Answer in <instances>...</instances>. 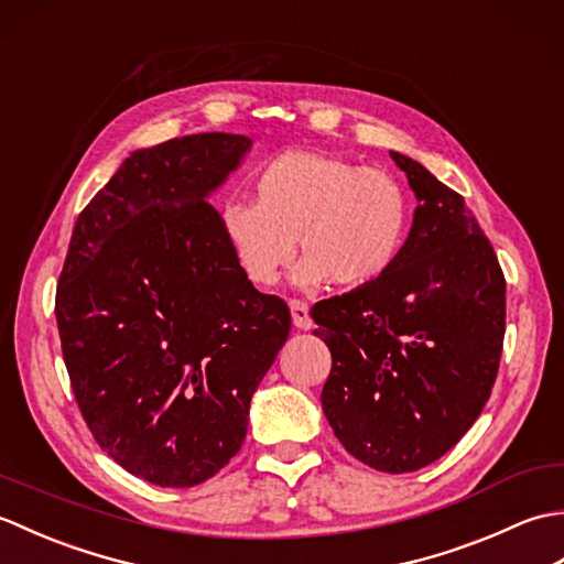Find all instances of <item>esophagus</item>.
<instances>
[{"label": "esophagus", "mask_w": 564, "mask_h": 564, "mask_svg": "<svg viewBox=\"0 0 564 564\" xmlns=\"http://www.w3.org/2000/svg\"><path fill=\"white\" fill-rule=\"evenodd\" d=\"M289 305H291L293 325H295L297 329H313V327H315L313 317H310V307H307V303H303V301H291Z\"/></svg>", "instance_id": "1"}]
</instances>
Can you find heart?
Instances as JSON below:
<instances>
[{
    "label": "heart",
    "mask_w": 564,
    "mask_h": 564,
    "mask_svg": "<svg viewBox=\"0 0 564 564\" xmlns=\"http://www.w3.org/2000/svg\"><path fill=\"white\" fill-rule=\"evenodd\" d=\"M220 230L239 271L254 285H271L295 254L303 289L327 283L364 285L380 279L406 232V196L398 178L337 154L289 150L261 166L254 203L230 200Z\"/></svg>",
    "instance_id": "heart-1"
}]
</instances>
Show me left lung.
Returning <instances> with one entry per match:
<instances>
[{"label": "left lung", "mask_w": 564, "mask_h": 564, "mask_svg": "<svg viewBox=\"0 0 564 564\" xmlns=\"http://www.w3.org/2000/svg\"><path fill=\"white\" fill-rule=\"evenodd\" d=\"M419 206L380 279L313 307L332 351L322 410L354 458L382 473L438 460L480 416L505 341L507 283L463 196L390 152Z\"/></svg>", "instance_id": "left-lung-1"}]
</instances>
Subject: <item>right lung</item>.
<instances>
[{"label": "right lung", "instance_id": "obj_1", "mask_svg": "<svg viewBox=\"0 0 564 564\" xmlns=\"http://www.w3.org/2000/svg\"><path fill=\"white\" fill-rule=\"evenodd\" d=\"M249 150L247 135L198 133L130 152L79 213L59 273L55 317L84 422L160 487L230 463L291 332L289 305L245 279L208 203Z\"/></svg>", "mask_w": 564, "mask_h": 564}]
</instances>
